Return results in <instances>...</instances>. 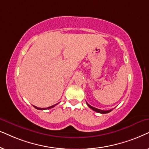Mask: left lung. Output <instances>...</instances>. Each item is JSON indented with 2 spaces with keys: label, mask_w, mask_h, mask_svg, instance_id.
<instances>
[{
  "label": "left lung",
  "mask_w": 149,
  "mask_h": 149,
  "mask_svg": "<svg viewBox=\"0 0 149 149\" xmlns=\"http://www.w3.org/2000/svg\"><path fill=\"white\" fill-rule=\"evenodd\" d=\"M86 104H87V105H88V106L89 108H90L91 109H92L93 110L95 111V112H98V113H101V114H107V113L110 112H111V111L112 110H100V109H97V108H94V107L91 106V105H89L87 102H86Z\"/></svg>",
  "instance_id": "left-lung-1"
}]
</instances>
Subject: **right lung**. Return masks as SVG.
<instances>
[{
  "mask_svg": "<svg viewBox=\"0 0 149 149\" xmlns=\"http://www.w3.org/2000/svg\"><path fill=\"white\" fill-rule=\"evenodd\" d=\"M58 104H55V105H53V106H49V107H47V108H37V107H36V106H34L35 108L36 109H37V110H46V109H49V108H52L53 107H54L55 106H56V105H57Z\"/></svg>",
  "mask_w": 149,
  "mask_h": 149,
  "instance_id": "1",
  "label": "right lung"
}]
</instances>
